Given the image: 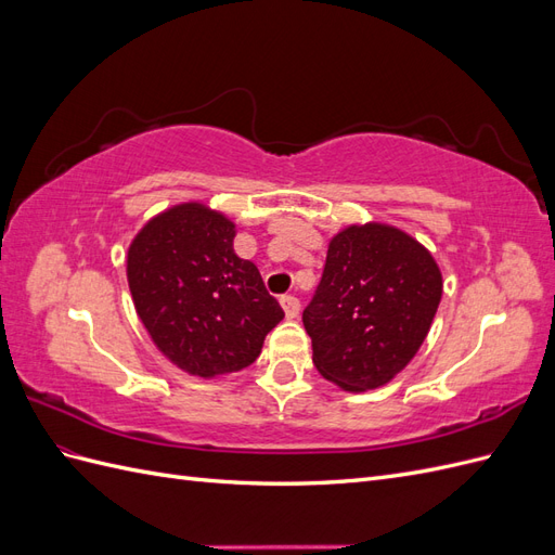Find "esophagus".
<instances>
[{"mask_svg": "<svg viewBox=\"0 0 555 555\" xmlns=\"http://www.w3.org/2000/svg\"><path fill=\"white\" fill-rule=\"evenodd\" d=\"M280 304L284 308V314H287V319H296L298 317V310H300V304L296 296H282Z\"/></svg>", "mask_w": 555, "mask_h": 555, "instance_id": "obj_1", "label": "esophagus"}]
</instances>
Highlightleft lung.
<instances>
[{
  "label": "left lung",
  "mask_w": 555,
  "mask_h": 555,
  "mask_svg": "<svg viewBox=\"0 0 555 555\" xmlns=\"http://www.w3.org/2000/svg\"><path fill=\"white\" fill-rule=\"evenodd\" d=\"M442 298L430 251L389 224L343 229L304 310L319 375L345 391L389 384L426 340Z\"/></svg>",
  "instance_id": "obj_1"
}]
</instances>
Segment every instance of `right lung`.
Listing matches in <instances>:
<instances>
[{
    "label": "right lung",
    "instance_id": "obj_1",
    "mask_svg": "<svg viewBox=\"0 0 555 555\" xmlns=\"http://www.w3.org/2000/svg\"><path fill=\"white\" fill-rule=\"evenodd\" d=\"M233 236L222 212L180 204L153 217L127 251L129 292L150 338L196 377L255 363L284 317L259 268L233 251Z\"/></svg>",
    "mask_w": 555,
    "mask_h": 555
}]
</instances>
